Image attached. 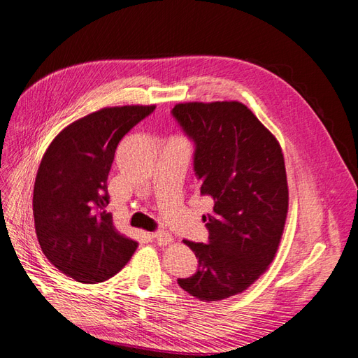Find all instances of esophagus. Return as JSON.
Masks as SVG:
<instances>
[{"label": "esophagus", "mask_w": 358, "mask_h": 358, "mask_svg": "<svg viewBox=\"0 0 358 358\" xmlns=\"http://www.w3.org/2000/svg\"><path fill=\"white\" fill-rule=\"evenodd\" d=\"M152 238L155 239V242H156V244H159V245H168V244H171L172 241H174V238H172V236H171L169 234H166V232L153 234Z\"/></svg>", "instance_id": "esophagus-1"}]
</instances>
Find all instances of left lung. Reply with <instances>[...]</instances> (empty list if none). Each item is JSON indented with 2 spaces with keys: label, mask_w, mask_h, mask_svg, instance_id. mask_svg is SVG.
<instances>
[{
  "label": "left lung",
  "mask_w": 358,
  "mask_h": 358,
  "mask_svg": "<svg viewBox=\"0 0 358 358\" xmlns=\"http://www.w3.org/2000/svg\"><path fill=\"white\" fill-rule=\"evenodd\" d=\"M172 116L194 141L201 193L214 199L202 217L208 244L182 241L199 268L178 285L199 301L218 302L255 284L278 251L288 213L284 155L242 102H182Z\"/></svg>",
  "instance_id": "left-lung-1"
}]
</instances>
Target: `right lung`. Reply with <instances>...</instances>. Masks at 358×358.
I'll list each match as a JSON object with an SVG mask.
<instances>
[{
    "label": "right lung",
    "mask_w": 358,
    "mask_h": 358,
    "mask_svg": "<svg viewBox=\"0 0 358 358\" xmlns=\"http://www.w3.org/2000/svg\"><path fill=\"white\" fill-rule=\"evenodd\" d=\"M156 106L107 107L68 124L41 159L32 211L44 256L83 284L107 281L135 252L107 213V178L122 138Z\"/></svg>",
    "instance_id": "right-lung-1"
}]
</instances>
